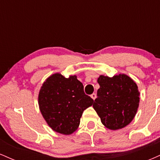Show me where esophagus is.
<instances>
[{
  "instance_id": "obj_1",
  "label": "esophagus",
  "mask_w": 160,
  "mask_h": 160,
  "mask_svg": "<svg viewBox=\"0 0 160 160\" xmlns=\"http://www.w3.org/2000/svg\"><path fill=\"white\" fill-rule=\"evenodd\" d=\"M90 96H91V98L93 99V100H95V98H96V94H95V93H92V94Z\"/></svg>"
}]
</instances>
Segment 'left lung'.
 <instances>
[{
    "label": "left lung",
    "instance_id": "left-lung-1",
    "mask_svg": "<svg viewBox=\"0 0 160 160\" xmlns=\"http://www.w3.org/2000/svg\"><path fill=\"white\" fill-rule=\"evenodd\" d=\"M100 88L93 108L102 124L111 130L124 128L136 114L140 101L138 86L128 75L120 74L113 78L100 75Z\"/></svg>",
    "mask_w": 160,
    "mask_h": 160
}]
</instances>
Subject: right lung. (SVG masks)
<instances>
[{"mask_svg":"<svg viewBox=\"0 0 160 160\" xmlns=\"http://www.w3.org/2000/svg\"><path fill=\"white\" fill-rule=\"evenodd\" d=\"M93 102L84 93L76 75L66 78L59 73L45 80L38 95L40 111L47 123L53 131L66 135L78 129L82 112Z\"/></svg>","mask_w":160,"mask_h":160,"instance_id":"1","label":"right lung"}]
</instances>
